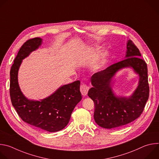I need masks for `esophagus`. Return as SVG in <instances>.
<instances>
[{"mask_svg":"<svg viewBox=\"0 0 159 159\" xmlns=\"http://www.w3.org/2000/svg\"><path fill=\"white\" fill-rule=\"evenodd\" d=\"M89 87L86 84H82L80 87L81 94L83 96H87L89 91Z\"/></svg>","mask_w":159,"mask_h":159,"instance_id":"obj_1","label":"esophagus"}]
</instances>
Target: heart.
<instances>
[{"mask_svg": "<svg viewBox=\"0 0 159 159\" xmlns=\"http://www.w3.org/2000/svg\"><path fill=\"white\" fill-rule=\"evenodd\" d=\"M98 68H99V65H98V66H96V69H98Z\"/></svg>", "mask_w": 159, "mask_h": 159, "instance_id": "obj_1", "label": "heart"}]
</instances>
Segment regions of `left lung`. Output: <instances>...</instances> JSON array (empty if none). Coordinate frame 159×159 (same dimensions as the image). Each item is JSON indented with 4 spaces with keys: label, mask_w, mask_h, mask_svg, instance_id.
Segmentation results:
<instances>
[{
    "label": "left lung",
    "mask_w": 159,
    "mask_h": 159,
    "mask_svg": "<svg viewBox=\"0 0 159 159\" xmlns=\"http://www.w3.org/2000/svg\"><path fill=\"white\" fill-rule=\"evenodd\" d=\"M138 48L131 41L126 44L125 59L113 64L90 78L93 87L88 96L95 104L94 118L101 127L111 129L127 125L142 113L149 96L148 70L145 61ZM131 67L139 75L137 89L129 97L116 96L114 93L111 80L119 70Z\"/></svg>",
    "instance_id": "left-lung-1"
}]
</instances>
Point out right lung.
<instances>
[{"instance_id": "add662e5", "label": "right lung", "mask_w": 159, "mask_h": 159, "mask_svg": "<svg viewBox=\"0 0 159 159\" xmlns=\"http://www.w3.org/2000/svg\"><path fill=\"white\" fill-rule=\"evenodd\" d=\"M43 39L34 38L20 47L10 71V96L12 106L25 122L49 132L63 129L69 122L75 106L81 101L80 82L60 87L50 96L39 101L28 99L18 83V71L22 60L41 46Z\"/></svg>"}]
</instances>
